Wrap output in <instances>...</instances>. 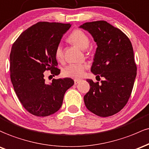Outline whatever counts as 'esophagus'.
Here are the masks:
<instances>
[{"instance_id": "34e87169", "label": "esophagus", "mask_w": 149, "mask_h": 149, "mask_svg": "<svg viewBox=\"0 0 149 149\" xmlns=\"http://www.w3.org/2000/svg\"><path fill=\"white\" fill-rule=\"evenodd\" d=\"M74 84H79L80 81H81V79H74Z\"/></svg>"}]
</instances>
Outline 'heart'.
I'll use <instances>...</instances> for the list:
<instances>
[{"instance_id":"obj_1","label":"heart","mask_w":149,"mask_h":149,"mask_svg":"<svg viewBox=\"0 0 149 149\" xmlns=\"http://www.w3.org/2000/svg\"><path fill=\"white\" fill-rule=\"evenodd\" d=\"M68 39L71 42L81 48V49H86L89 44V38L88 35L80 29H74L70 34ZM55 56H56V59L58 61L63 60L64 57V51H63V46L61 44L57 46L56 51H55ZM86 68V65L71 63L64 68L63 74L65 76L70 77L80 78L83 77Z\"/></svg>"}]
</instances>
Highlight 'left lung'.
<instances>
[{
  "instance_id": "8db88e82",
  "label": "left lung",
  "mask_w": 149,
  "mask_h": 149,
  "mask_svg": "<svg viewBox=\"0 0 149 149\" xmlns=\"http://www.w3.org/2000/svg\"><path fill=\"white\" fill-rule=\"evenodd\" d=\"M80 28L87 30L97 47L91 72L104 77L101 83L87 79L90 89L84 96L88 111L100 117L120 112L131 95L136 76L132 45L126 34L106 21L86 22Z\"/></svg>"
}]
</instances>
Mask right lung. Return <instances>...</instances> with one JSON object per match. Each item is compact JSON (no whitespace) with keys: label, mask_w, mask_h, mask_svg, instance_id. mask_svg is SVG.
Wrapping results in <instances>:
<instances>
[{"label":"right lung","mask_w":149,"mask_h":149,"mask_svg":"<svg viewBox=\"0 0 149 149\" xmlns=\"http://www.w3.org/2000/svg\"><path fill=\"white\" fill-rule=\"evenodd\" d=\"M71 25L39 22L23 31L12 46L11 81L18 99L31 114L46 117L56 113L65 93L74 84L70 78L53 79L47 84L44 77L46 71L53 77L61 72L55 51Z\"/></svg>","instance_id":"add662e5"}]
</instances>
